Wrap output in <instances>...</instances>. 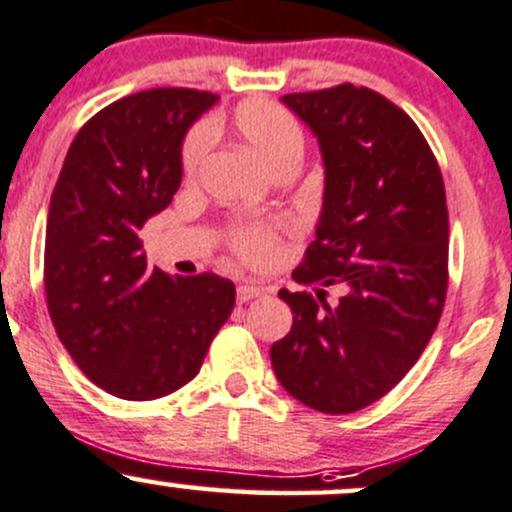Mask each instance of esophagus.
<instances>
[{"instance_id":"1","label":"esophagus","mask_w":512,"mask_h":512,"mask_svg":"<svg viewBox=\"0 0 512 512\" xmlns=\"http://www.w3.org/2000/svg\"><path fill=\"white\" fill-rule=\"evenodd\" d=\"M265 294V289L262 286H252V284H240L238 291H235V296H238V303H245V301H252L257 299V296Z\"/></svg>"}]
</instances>
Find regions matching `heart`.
<instances>
[{
  "label": "heart",
  "instance_id": "b5f03b06",
  "mask_svg": "<svg viewBox=\"0 0 512 512\" xmlns=\"http://www.w3.org/2000/svg\"><path fill=\"white\" fill-rule=\"evenodd\" d=\"M235 136L240 143L257 157L265 170L272 172L286 160H301L303 155V131L299 121L284 109L267 99H252L235 109L233 121ZM206 148H209V131L196 128L187 138L182 150L184 172L194 174L204 160ZM240 255L250 262H262L272 255V238L267 233H245L238 243Z\"/></svg>",
  "mask_w": 512,
  "mask_h": 512
}]
</instances>
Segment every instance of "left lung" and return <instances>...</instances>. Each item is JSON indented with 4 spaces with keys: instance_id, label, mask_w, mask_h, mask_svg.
Instances as JSON below:
<instances>
[{
    "instance_id": "obj_1",
    "label": "left lung",
    "mask_w": 512,
    "mask_h": 512,
    "mask_svg": "<svg viewBox=\"0 0 512 512\" xmlns=\"http://www.w3.org/2000/svg\"><path fill=\"white\" fill-rule=\"evenodd\" d=\"M318 140L323 204L294 269L313 291H279L294 325L269 355L279 384L320 413H355L389 393L428 345L447 294L445 182L423 133L355 84L284 94ZM343 291L335 304L324 289Z\"/></svg>"
}]
</instances>
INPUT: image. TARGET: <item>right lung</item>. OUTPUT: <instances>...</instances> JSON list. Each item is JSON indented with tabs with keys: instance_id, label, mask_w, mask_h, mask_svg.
<instances>
[{
	"instance_id": "right-lung-1",
	"label": "right lung",
	"mask_w": 512,
	"mask_h": 512,
	"mask_svg": "<svg viewBox=\"0 0 512 512\" xmlns=\"http://www.w3.org/2000/svg\"><path fill=\"white\" fill-rule=\"evenodd\" d=\"M216 101L179 87L114 101L80 128L50 196V320L87 379L116 398L182 389L235 306L233 282L167 277L148 267L140 240L177 194L189 128Z\"/></svg>"
}]
</instances>
